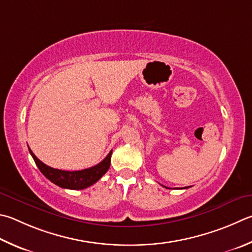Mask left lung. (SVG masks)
I'll use <instances>...</instances> for the list:
<instances>
[{"label":"left lung","mask_w":252,"mask_h":252,"mask_svg":"<svg viewBox=\"0 0 252 252\" xmlns=\"http://www.w3.org/2000/svg\"><path fill=\"white\" fill-rule=\"evenodd\" d=\"M166 189H168V187H166ZM184 189H189V187H184Z\"/></svg>","instance_id":"left-lung-1"}]
</instances>
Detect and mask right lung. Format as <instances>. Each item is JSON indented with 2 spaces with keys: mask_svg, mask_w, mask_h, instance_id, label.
<instances>
[{
  "mask_svg": "<svg viewBox=\"0 0 252 252\" xmlns=\"http://www.w3.org/2000/svg\"><path fill=\"white\" fill-rule=\"evenodd\" d=\"M30 149V148H29ZM30 153L33 157L36 165L39 168V171L44 174L45 177H47L50 182L56 184L59 187L67 189H84L87 187L94 184L98 182L110 167L111 162V154L112 151H110L106 158L100 162L97 165L93 167L86 168V170L81 171H62L57 170V168H53L46 164H44L42 161L35 157V154L32 152L30 149Z\"/></svg>",
  "mask_w": 252,
  "mask_h": 252,
  "instance_id": "right-lung-1",
  "label": "right lung"
}]
</instances>
